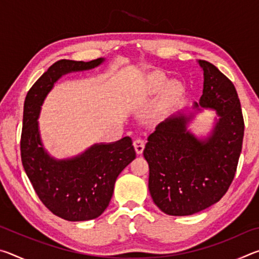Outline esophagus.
I'll return each mask as SVG.
<instances>
[{
    "instance_id": "obj_1",
    "label": "esophagus",
    "mask_w": 259,
    "mask_h": 259,
    "mask_svg": "<svg viewBox=\"0 0 259 259\" xmlns=\"http://www.w3.org/2000/svg\"><path fill=\"white\" fill-rule=\"evenodd\" d=\"M134 146H135L136 153H137V154H142L143 151H144V148H145V142H144L143 139L137 138V139H135Z\"/></svg>"
}]
</instances>
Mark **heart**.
<instances>
[{
    "label": "heart",
    "mask_w": 259,
    "mask_h": 259,
    "mask_svg": "<svg viewBox=\"0 0 259 259\" xmlns=\"http://www.w3.org/2000/svg\"><path fill=\"white\" fill-rule=\"evenodd\" d=\"M164 85V80L162 77H157V78H154V80L152 81V87L154 88L155 90H160L163 88ZM175 94V90L174 89H170L169 90V95H174Z\"/></svg>",
    "instance_id": "1"
}]
</instances>
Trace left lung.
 I'll return each mask as SVG.
<instances>
[{"label": "left lung", "instance_id": "left-lung-1", "mask_svg": "<svg viewBox=\"0 0 259 259\" xmlns=\"http://www.w3.org/2000/svg\"><path fill=\"white\" fill-rule=\"evenodd\" d=\"M203 91L193 112H179L148 136L144 157L150 165L148 190L154 203L170 216H190L218 202L229 190L238 166L244 122L235 87L212 64L198 61ZM201 108L218 119L208 136L187 129Z\"/></svg>", "mask_w": 259, "mask_h": 259}]
</instances>
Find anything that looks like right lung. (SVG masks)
<instances>
[{"instance_id": "obj_1", "label": "right lung", "mask_w": 259, "mask_h": 259, "mask_svg": "<svg viewBox=\"0 0 259 259\" xmlns=\"http://www.w3.org/2000/svg\"><path fill=\"white\" fill-rule=\"evenodd\" d=\"M104 61L58 60L34 83L24 104L20 153L25 172L42 203L69 222L95 219L108 207L117 176L136 157L133 140L124 137L95 144L81 154L58 160L43 146L37 119L46 97L61 76L93 69Z\"/></svg>"}]
</instances>
